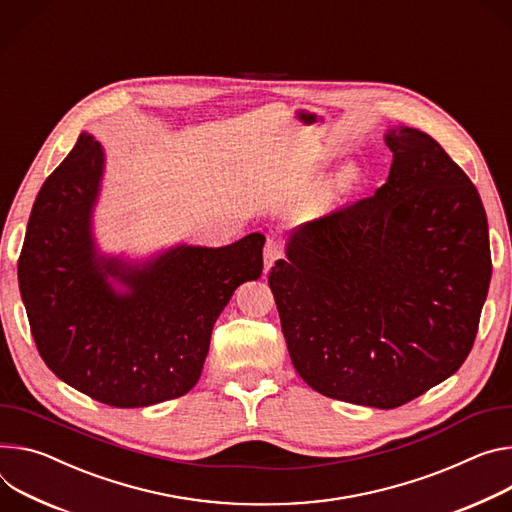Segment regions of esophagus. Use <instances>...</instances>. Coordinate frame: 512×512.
Wrapping results in <instances>:
<instances>
[{"label": "esophagus", "mask_w": 512, "mask_h": 512, "mask_svg": "<svg viewBox=\"0 0 512 512\" xmlns=\"http://www.w3.org/2000/svg\"><path fill=\"white\" fill-rule=\"evenodd\" d=\"M282 245L277 243V239H273V237H269L267 241H265V247H263V263H265V271H269L271 269V265L277 261V259H282Z\"/></svg>", "instance_id": "esophagus-1"}]
</instances>
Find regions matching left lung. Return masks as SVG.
Segmentation results:
<instances>
[{"mask_svg":"<svg viewBox=\"0 0 512 512\" xmlns=\"http://www.w3.org/2000/svg\"><path fill=\"white\" fill-rule=\"evenodd\" d=\"M374 196L302 224L269 271L300 378L322 396L402 406L470 355L492 259L480 194L445 149L392 128Z\"/></svg>","mask_w":512,"mask_h":512,"instance_id":"1","label":"left lung"}]
</instances>
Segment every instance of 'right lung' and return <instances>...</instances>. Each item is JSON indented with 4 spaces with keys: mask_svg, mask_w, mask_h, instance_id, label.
<instances>
[{
    "mask_svg": "<svg viewBox=\"0 0 512 512\" xmlns=\"http://www.w3.org/2000/svg\"><path fill=\"white\" fill-rule=\"evenodd\" d=\"M102 167L100 143L83 132L42 183L18 259L20 294L57 378L108 406H151L196 386L216 318L263 271L265 237L177 247L141 269L98 259L89 220ZM110 274L128 295L113 292Z\"/></svg>",
    "mask_w": 512,
    "mask_h": 512,
    "instance_id": "right-lung-1",
    "label": "right lung"
}]
</instances>
